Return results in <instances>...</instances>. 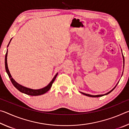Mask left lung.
Instances as JSON below:
<instances>
[{"label": "left lung", "mask_w": 129, "mask_h": 129, "mask_svg": "<svg viewBox=\"0 0 129 129\" xmlns=\"http://www.w3.org/2000/svg\"><path fill=\"white\" fill-rule=\"evenodd\" d=\"M122 51V50H121ZM122 57H123V68H124V57H123V54H122ZM122 74H123V73H122ZM118 82H118V83L117 84V85H115V86H114V88H113V89H112V90H111L110 91H109V92H108L107 93H106V94H100V95H90V94H86V93H82V92H81V94H84V95H86V96H88V97H102V96H104V95H107V94H109L110 93V92H112V91L114 90V89L115 88V87L117 86V84H118Z\"/></svg>", "instance_id": "1"}]
</instances>
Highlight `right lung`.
<instances>
[{"instance_id": "add662e5", "label": "right lung", "mask_w": 129, "mask_h": 129, "mask_svg": "<svg viewBox=\"0 0 129 129\" xmlns=\"http://www.w3.org/2000/svg\"><path fill=\"white\" fill-rule=\"evenodd\" d=\"M12 39L10 40V41L9 42V44H8L7 47L9 46V44L11 41ZM7 54H8V49H7V52H6V56H5V68H6V72L8 74V77L10 78V80L11 82L12 83V84L14 85V86L16 88L17 90H19L21 93H23L24 94H26L29 95H33V96H36V95H42L44 94L47 93L48 91L50 89H51V86L52 85V84H53V82L55 80L56 76H57L58 73H57L56 74V75L54 76V77L53 79L52 80L51 82H49V84L47 86H46L44 88H41V89H32L30 88H27V87L21 85L19 84V83H17L16 81H15V80L12 78V77L11 75L10 72L9 71V69H8V65H7Z\"/></svg>"}]
</instances>
